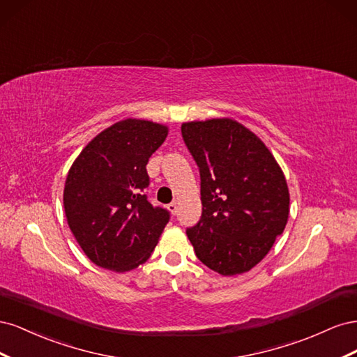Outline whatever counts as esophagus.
<instances>
[{"instance_id":"esophagus-1","label":"esophagus","mask_w":357,"mask_h":357,"mask_svg":"<svg viewBox=\"0 0 357 357\" xmlns=\"http://www.w3.org/2000/svg\"><path fill=\"white\" fill-rule=\"evenodd\" d=\"M168 210L172 213V214H177L178 213V205H177V202L176 201H172L171 204H168Z\"/></svg>"}]
</instances>
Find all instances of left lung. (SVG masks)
Wrapping results in <instances>:
<instances>
[{"instance_id":"8db88e82","label":"left lung","mask_w":357,"mask_h":357,"mask_svg":"<svg viewBox=\"0 0 357 357\" xmlns=\"http://www.w3.org/2000/svg\"><path fill=\"white\" fill-rule=\"evenodd\" d=\"M181 135L201 177L202 214L186 229L197 257L222 275L250 271L287 223L282 168L261 138L232 119L183 123Z\"/></svg>"}]
</instances>
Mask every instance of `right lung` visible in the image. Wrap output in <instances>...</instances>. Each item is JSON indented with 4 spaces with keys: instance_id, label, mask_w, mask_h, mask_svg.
I'll use <instances>...</instances> for the list:
<instances>
[{
    "instance_id": "1",
    "label": "right lung",
    "mask_w": 357,
    "mask_h": 357,
    "mask_svg": "<svg viewBox=\"0 0 357 357\" xmlns=\"http://www.w3.org/2000/svg\"><path fill=\"white\" fill-rule=\"evenodd\" d=\"M167 135L164 125L125 119L96 135L71 165L63 208L95 265L125 273L152 255L169 211L149 202L146 165Z\"/></svg>"
}]
</instances>
